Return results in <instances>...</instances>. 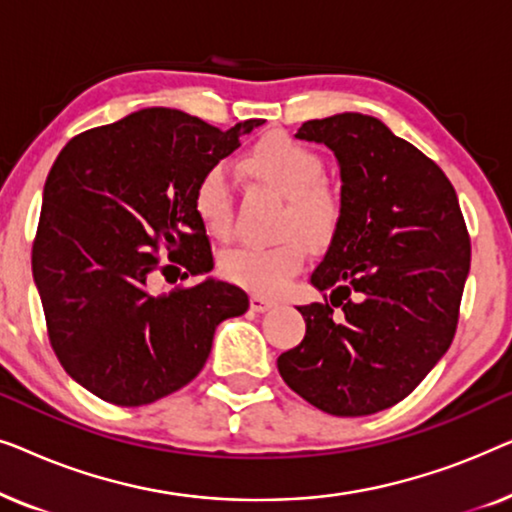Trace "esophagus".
I'll return each instance as SVG.
<instances>
[{
  "label": "esophagus",
  "mask_w": 512,
  "mask_h": 512,
  "mask_svg": "<svg viewBox=\"0 0 512 512\" xmlns=\"http://www.w3.org/2000/svg\"><path fill=\"white\" fill-rule=\"evenodd\" d=\"M249 305H251V310H254V312H265V310H270V307H275L277 300L263 296V293H251Z\"/></svg>",
  "instance_id": "34e87169"
}]
</instances>
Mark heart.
Returning <instances> with one entry per match:
<instances>
[{
    "label": "heart",
    "instance_id": "heart-1",
    "mask_svg": "<svg viewBox=\"0 0 512 512\" xmlns=\"http://www.w3.org/2000/svg\"><path fill=\"white\" fill-rule=\"evenodd\" d=\"M242 170L286 198L279 233L286 240L272 247H237L221 256V275L244 289L275 293L303 268L307 244H324L338 233L342 200L324 184L321 153L284 132L258 139L240 160ZM193 209L209 235L226 240L233 230V195L221 167H209L193 188Z\"/></svg>",
    "mask_w": 512,
    "mask_h": 512
}]
</instances>
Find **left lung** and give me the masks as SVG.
<instances>
[{
    "label": "left lung",
    "instance_id": "8db88e82",
    "mask_svg": "<svg viewBox=\"0 0 512 512\" xmlns=\"http://www.w3.org/2000/svg\"><path fill=\"white\" fill-rule=\"evenodd\" d=\"M296 137L338 158L342 221L310 277L331 296L298 307L305 338L277 368L328 415H375L450 349L471 240L445 172L377 118L345 111L303 123Z\"/></svg>",
    "mask_w": 512,
    "mask_h": 512
}]
</instances>
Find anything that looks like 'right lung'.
Wrapping results in <instances>:
<instances>
[{
  "label": "right lung",
  "instance_id": "obj_1",
  "mask_svg": "<svg viewBox=\"0 0 512 512\" xmlns=\"http://www.w3.org/2000/svg\"><path fill=\"white\" fill-rule=\"evenodd\" d=\"M258 125L219 130L151 107L81 132L55 158L32 275L53 352L90 394L123 408L174 394L205 366L216 326L247 312V293L221 279L158 284L214 268L195 181Z\"/></svg>",
  "mask_w": 512,
  "mask_h": 512
}]
</instances>
